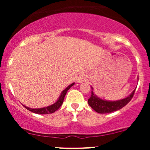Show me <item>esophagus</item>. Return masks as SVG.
Instances as JSON below:
<instances>
[{
	"mask_svg": "<svg viewBox=\"0 0 150 150\" xmlns=\"http://www.w3.org/2000/svg\"><path fill=\"white\" fill-rule=\"evenodd\" d=\"M87 77L85 76H80V77L78 78V80H77V82H79V83H82V82H86L87 81Z\"/></svg>",
	"mask_w": 150,
	"mask_h": 150,
	"instance_id": "obj_1",
	"label": "esophagus"
}]
</instances>
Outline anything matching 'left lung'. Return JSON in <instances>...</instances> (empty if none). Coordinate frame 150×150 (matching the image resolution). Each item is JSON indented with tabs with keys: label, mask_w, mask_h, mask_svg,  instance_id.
Here are the masks:
<instances>
[{
	"label": "left lung",
	"mask_w": 150,
	"mask_h": 150,
	"mask_svg": "<svg viewBox=\"0 0 150 150\" xmlns=\"http://www.w3.org/2000/svg\"><path fill=\"white\" fill-rule=\"evenodd\" d=\"M135 91V89H134L133 92L128 97L116 101H108L101 99L100 98L97 97L94 94L93 91H92L91 97L88 99V104L96 112L99 113H111L118 111L128 104L134 96Z\"/></svg>",
	"instance_id": "left-lung-1"
}]
</instances>
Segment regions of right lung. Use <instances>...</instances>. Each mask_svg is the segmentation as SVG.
<instances>
[{
	"label": "right lung",
	"instance_id": "add662e5",
	"mask_svg": "<svg viewBox=\"0 0 150 150\" xmlns=\"http://www.w3.org/2000/svg\"><path fill=\"white\" fill-rule=\"evenodd\" d=\"M73 85L74 83L71 84V85L68 86L66 89H65L62 92L61 96H60L59 99H58V101H56V103H54L53 104L51 105V106H47V107L41 108H31L27 107V106H25L27 110H29V111H32V112L33 113H38V114H49V113H54L55 111H57L58 108L61 107L62 104H63V100H64V97L65 94H66L67 92H68V89H69Z\"/></svg>",
	"mask_w": 150,
	"mask_h": 150
}]
</instances>
